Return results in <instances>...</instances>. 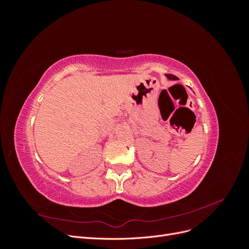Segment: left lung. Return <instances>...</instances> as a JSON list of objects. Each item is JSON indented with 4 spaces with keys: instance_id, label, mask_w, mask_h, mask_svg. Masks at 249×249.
<instances>
[{
    "instance_id": "1",
    "label": "left lung",
    "mask_w": 249,
    "mask_h": 249,
    "mask_svg": "<svg viewBox=\"0 0 249 249\" xmlns=\"http://www.w3.org/2000/svg\"><path fill=\"white\" fill-rule=\"evenodd\" d=\"M166 77L169 79V80H175V81H177V80H178V77H176V76H173V74H166Z\"/></svg>"
}]
</instances>
